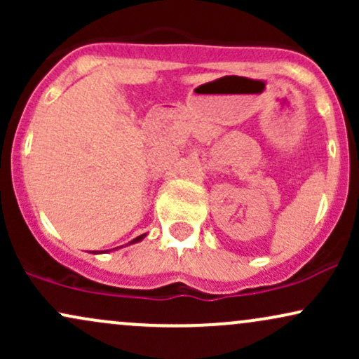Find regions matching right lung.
<instances>
[{
	"label": "right lung",
	"instance_id": "obj_1",
	"mask_svg": "<svg viewBox=\"0 0 359 359\" xmlns=\"http://www.w3.org/2000/svg\"><path fill=\"white\" fill-rule=\"evenodd\" d=\"M143 238H145V234H142V236L135 238V240H133V241H131V243H137V241H140V240H143Z\"/></svg>",
	"mask_w": 359,
	"mask_h": 359
}]
</instances>
